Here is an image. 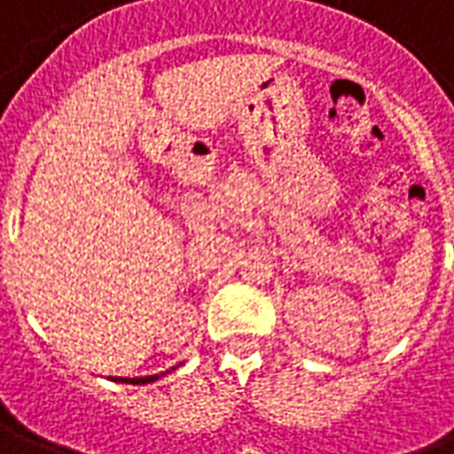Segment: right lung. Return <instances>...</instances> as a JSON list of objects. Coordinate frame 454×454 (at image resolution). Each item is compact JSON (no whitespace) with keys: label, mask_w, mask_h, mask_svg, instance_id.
I'll list each match as a JSON object with an SVG mask.
<instances>
[{"label":"right lung","mask_w":454,"mask_h":454,"mask_svg":"<svg viewBox=\"0 0 454 454\" xmlns=\"http://www.w3.org/2000/svg\"><path fill=\"white\" fill-rule=\"evenodd\" d=\"M162 374H165V372H162ZM158 377L160 374H153V377H133V380H130V377H119V381H126V384H150V381H155Z\"/></svg>","instance_id":"right-lung-1"}]
</instances>
